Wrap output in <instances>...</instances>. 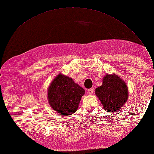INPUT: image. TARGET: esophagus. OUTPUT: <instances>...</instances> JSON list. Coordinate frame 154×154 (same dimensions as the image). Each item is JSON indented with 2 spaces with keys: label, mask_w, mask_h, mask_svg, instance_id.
Instances as JSON below:
<instances>
[{
  "label": "esophagus",
  "mask_w": 154,
  "mask_h": 154,
  "mask_svg": "<svg viewBox=\"0 0 154 154\" xmlns=\"http://www.w3.org/2000/svg\"><path fill=\"white\" fill-rule=\"evenodd\" d=\"M88 94H89L90 95L92 94L93 93H94V89H93V88H89V89L88 90Z\"/></svg>",
  "instance_id": "esophagus-1"
}]
</instances>
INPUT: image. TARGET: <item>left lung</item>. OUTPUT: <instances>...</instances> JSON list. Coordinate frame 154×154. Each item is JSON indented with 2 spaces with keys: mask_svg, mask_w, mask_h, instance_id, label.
I'll list each match as a JSON object with an SVG mask.
<instances>
[{
  "mask_svg": "<svg viewBox=\"0 0 154 154\" xmlns=\"http://www.w3.org/2000/svg\"><path fill=\"white\" fill-rule=\"evenodd\" d=\"M96 95L106 112H117L127 101L128 88L125 82L116 74H107L102 85L96 88Z\"/></svg>",
  "mask_w": 154,
  "mask_h": 154,
  "instance_id": "obj_1",
  "label": "left lung"
}]
</instances>
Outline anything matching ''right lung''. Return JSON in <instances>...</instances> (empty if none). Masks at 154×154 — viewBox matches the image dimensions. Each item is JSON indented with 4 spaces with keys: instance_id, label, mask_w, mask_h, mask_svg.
Masks as SVG:
<instances>
[{
    "instance_id": "right-lung-1",
    "label": "right lung",
    "mask_w": 154,
    "mask_h": 154,
    "mask_svg": "<svg viewBox=\"0 0 154 154\" xmlns=\"http://www.w3.org/2000/svg\"><path fill=\"white\" fill-rule=\"evenodd\" d=\"M85 90L67 76L59 74L48 88L49 103L60 114L69 116L77 110Z\"/></svg>"
}]
</instances>
